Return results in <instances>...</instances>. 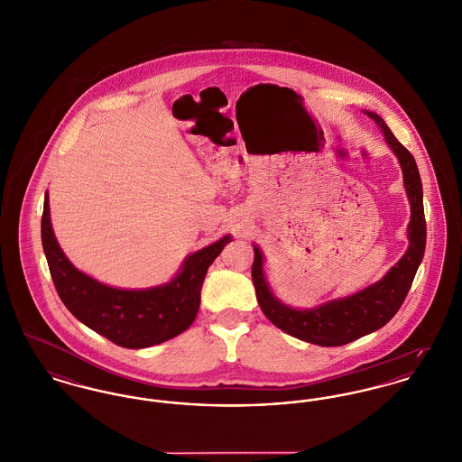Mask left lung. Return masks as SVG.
I'll return each mask as SVG.
<instances>
[{
	"mask_svg": "<svg viewBox=\"0 0 462 462\" xmlns=\"http://www.w3.org/2000/svg\"><path fill=\"white\" fill-rule=\"evenodd\" d=\"M379 124L387 144L396 153L403 169V181L407 189L411 217L408 225L407 253L387 272L379 282L365 288L363 291L347 299L333 300L316 309L299 310L291 309L275 299L269 290L263 275V256L254 245V260L251 267L256 300L271 323L291 337L316 344L321 347L346 346L361 338L393 319L407 299L408 290L419 269L426 249V217L422 204V183L415 159L407 148L394 137L385 122L375 113H368Z\"/></svg>",
	"mask_w": 462,
	"mask_h": 462,
	"instance_id": "obj_1",
	"label": "left lung"
}]
</instances>
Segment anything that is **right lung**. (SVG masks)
<instances>
[{
  "instance_id": "right-lung-1",
  "label": "right lung",
  "mask_w": 462,
  "mask_h": 462,
  "mask_svg": "<svg viewBox=\"0 0 462 462\" xmlns=\"http://www.w3.org/2000/svg\"><path fill=\"white\" fill-rule=\"evenodd\" d=\"M232 239L190 254L169 284L152 290H116L77 271L55 241L49 195L42 217V245L57 295L83 325L127 349H143L178 337L193 323L209 265Z\"/></svg>"
}]
</instances>
